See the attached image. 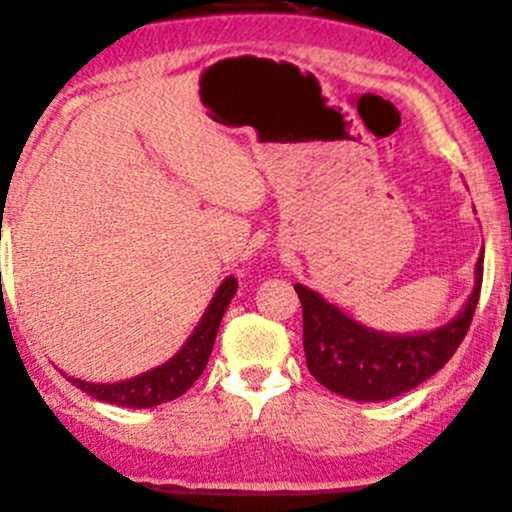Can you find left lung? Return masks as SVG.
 Returning <instances> with one entry per match:
<instances>
[{
  "instance_id": "1",
  "label": "left lung",
  "mask_w": 512,
  "mask_h": 512,
  "mask_svg": "<svg viewBox=\"0 0 512 512\" xmlns=\"http://www.w3.org/2000/svg\"><path fill=\"white\" fill-rule=\"evenodd\" d=\"M484 279V255L476 262L474 289L449 323L428 333H381L357 323L335 303L294 284L303 308V352L308 372L325 389L352 401H389L440 372L462 345Z\"/></svg>"
}]
</instances>
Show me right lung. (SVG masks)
<instances>
[{"label": "right lung", "instance_id": "right-lung-1", "mask_svg": "<svg viewBox=\"0 0 512 512\" xmlns=\"http://www.w3.org/2000/svg\"><path fill=\"white\" fill-rule=\"evenodd\" d=\"M235 291H238V279L228 277L226 282L218 286L216 294H213L209 308L204 311V316H201L194 333L189 335V340L179 347L177 355L167 359L160 367L133 376V379L114 381V384H92V381H82L67 374L65 376L77 386V389L89 393V396L97 398V401L114 403V406L121 408H155L160 406V403L174 401V398L182 396L206 369V362H209L213 350V342H216L218 325H221L223 313H226Z\"/></svg>", "mask_w": 512, "mask_h": 512}]
</instances>
